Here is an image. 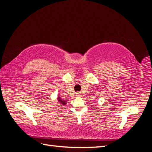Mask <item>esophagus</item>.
Segmentation results:
<instances>
[{"label":"esophagus","instance_id":"esophagus-1","mask_svg":"<svg viewBox=\"0 0 152 152\" xmlns=\"http://www.w3.org/2000/svg\"><path fill=\"white\" fill-rule=\"evenodd\" d=\"M77 95H80V94H81V93H80V92H78V93H76Z\"/></svg>","mask_w":152,"mask_h":152}]
</instances>
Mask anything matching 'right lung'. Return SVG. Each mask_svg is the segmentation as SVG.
Wrapping results in <instances>:
<instances>
[{"label":"right lung","instance_id":"right-lung-1","mask_svg":"<svg viewBox=\"0 0 152 152\" xmlns=\"http://www.w3.org/2000/svg\"><path fill=\"white\" fill-rule=\"evenodd\" d=\"M58 102H59V103H60L61 104H62V105H65L66 103H67V100L66 101H64V100H62L61 99V98H60V97H58Z\"/></svg>","mask_w":152,"mask_h":152}]
</instances>
